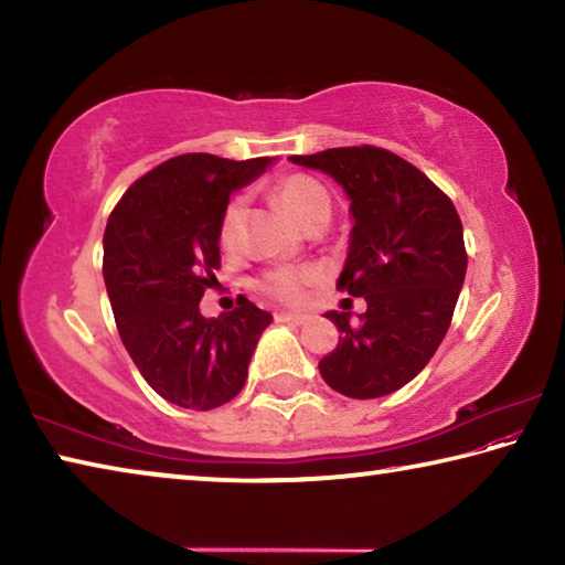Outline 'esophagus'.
<instances>
[{
    "label": "esophagus",
    "mask_w": 565,
    "mask_h": 565,
    "mask_svg": "<svg viewBox=\"0 0 565 565\" xmlns=\"http://www.w3.org/2000/svg\"><path fill=\"white\" fill-rule=\"evenodd\" d=\"M274 319L281 321V323H294V327H301V323L309 321L306 313H294V311H276Z\"/></svg>",
    "instance_id": "esophagus-1"
}]
</instances>
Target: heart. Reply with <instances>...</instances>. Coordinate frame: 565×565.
<instances>
[{"mask_svg": "<svg viewBox=\"0 0 565 565\" xmlns=\"http://www.w3.org/2000/svg\"><path fill=\"white\" fill-rule=\"evenodd\" d=\"M279 204L286 209L296 224L309 226L313 222L331 216V196L321 181L306 177V174H289L284 177L274 189ZM246 216V202L244 196L228 199V204L222 212V222H218V244L224 248H234L238 236H242ZM317 279V271L309 266H281V269H271L262 276L259 289L266 291L274 299L296 303L301 301L306 294V286Z\"/></svg>", "mask_w": 565, "mask_h": 565, "instance_id": "heart-1", "label": "heart"}]
</instances>
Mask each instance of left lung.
I'll return each mask as SVG.
<instances>
[{
  "label": "left lung",
  "instance_id": "8db88e82",
  "mask_svg": "<svg viewBox=\"0 0 565 565\" xmlns=\"http://www.w3.org/2000/svg\"><path fill=\"white\" fill-rule=\"evenodd\" d=\"M294 164L319 169L347 191L353 228L339 289L366 299L329 311L341 331L319 361L327 384L349 398H379L406 386L444 341L466 279L463 226L431 179L379 147H341Z\"/></svg>",
  "mask_w": 565,
  "mask_h": 565
}]
</instances>
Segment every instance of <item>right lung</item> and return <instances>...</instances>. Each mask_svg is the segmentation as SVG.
I'll list each match as a JSON object with an SVG mask.
<instances>
[{"label":"right lung","mask_w":565,"mask_h":565,"mask_svg":"<svg viewBox=\"0 0 565 565\" xmlns=\"http://www.w3.org/2000/svg\"><path fill=\"white\" fill-rule=\"evenodd\" d=\"M181 154L124 191L104 228V284L119 337L147 384L169 404L209 411L244 388L271 313L238 299L206 319L199 301L216 284L218 222L232 191L271 167Z\"/></svg>","instance_id":"obj_1"}]
</instances>
